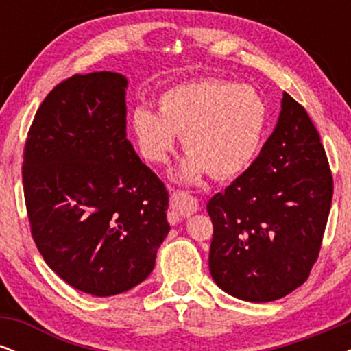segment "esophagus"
Returning <instances> with one entry per match:
<instances>
[{"label":"esophagus","instance_id":"1","mask_svg":"<svg viewBox=\"0 0 351 351\" xmlns=\"http://www.w3.org/2000/svg\"><path fill=\"white\" fill-rule=\"evenodd\" d=\"M171 208H173V211L178 213L180 216L188 217L198 211L199 203L195 196H191L186 191H175L173 193Z\"/></svg>","mask_w":351,"mask_h":351}]
</instances>
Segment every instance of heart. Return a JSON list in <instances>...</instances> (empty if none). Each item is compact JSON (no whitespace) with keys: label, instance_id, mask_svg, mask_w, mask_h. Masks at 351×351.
<instances>
[{"label":"heart","instance_id":"b5f03b06","mask_svg":"<svg viewBox=\"0 0 351 351\" xmlns=\"http://www.w3.org/2000/svg\"><path fill=\"white\" fill-rule=\"evenodd\" d=\"M267 104L257 88L228 80H196L165 90L158 114L147 106L132 112V132L145 160L165 163L181 135L188 158L176 176L199 183L209 171L224 180L252 162L267 127Z\"/></svg>","mask_w":351,"mask_h":351}]
</instances>
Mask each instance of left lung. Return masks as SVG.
<instances>
[{
	"label": "left lung",
	"instance_id": "1",
	"mask_svg": "<svg viewBox=\"0 0 351 351\" xmlns=\"http://www.w3.org/2000/svg\"><path fill=\"white\" fill-rule=\"evenodd\" d=\"M333 178L305 108L287 92L259 156L208 201L209 272L247 302H272L307 280L327 226Z\"/></svg>",
	"mask_w": 351,
	"mask_h": 351
}]
</instances>
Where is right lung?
<instances>
[{
  "label": "right lung",
  "instance_id": "obj_1",
  "mask_svg": "<svg viewBox=\"0 0 351 351\" xmlns=\"http://www.w3.org/2000/svg\"><path fill=\"white\" fill-rule=\"evenodd\" d=\"M127 84L107 71L62 80L24 147L34 243L60 279L97 297L147 279L170 231L167 188L127 140Z\"/></svg>",
  "mask_w": 351,
  "mask_h": 351
}]
</instances>
